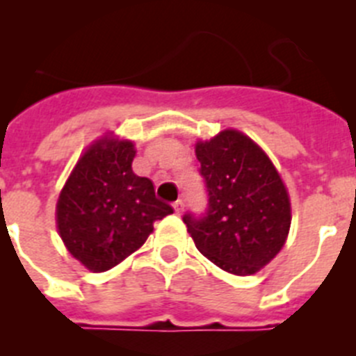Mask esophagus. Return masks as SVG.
<instances>
[{"instance_id": "esophagus-1", "label": "esophagus", "mask_w": 356, "mask_h": 356, "mask_svg": "<svg viewBox=\"0 0 356 356\" xmlns=\"http://www.w3.org/2000/svg\"><path fill=\"white\" fill-rule=\"evenodd\" d=\"M184 207H185L184 200H176L175 203H172V209H175L176 213H181V212H184Z\"/></svg>"}]
</instances>
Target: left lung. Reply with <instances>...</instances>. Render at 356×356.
<instances>
[{
  "instance_id": "8db88e82",
  "label": "left lung",
  "mask_w": 356,
  "mask_h": 356,
  "mask_svg": "<svg viewBox=\"0 0 356 356\" xmlns=\"http://www.w3.org/2000/svg\"><path fill=\"white\" fill-rule=\"evenodd\" d=\"M209 194L203 216L184 222L201 254L222 271L254 275L284 248L291 201L269 156L248 135L225 130L196 144Z\"/></svg>"
}]
</instances>
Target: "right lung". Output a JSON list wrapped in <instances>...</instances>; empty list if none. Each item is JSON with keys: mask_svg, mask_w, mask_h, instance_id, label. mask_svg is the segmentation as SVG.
Here are the masks:
<instances>
[{"mask_svg": "<svg viewBox=\"0 0 356 356\" xmlns=\"http://www.w3.org/2000/svg\"><path fill=\"white\" fill-rule=\"evenodd\" d=\"M131 140L103 137L80 156L56 203V228L69 253L103 273L146 242L153 222L172 213L149 178L131 169Z\"/></svg>", "mask_w": 356, "mask_h": 356, "instance_id": "1", "label": "right lung"}]
</instances>
